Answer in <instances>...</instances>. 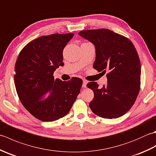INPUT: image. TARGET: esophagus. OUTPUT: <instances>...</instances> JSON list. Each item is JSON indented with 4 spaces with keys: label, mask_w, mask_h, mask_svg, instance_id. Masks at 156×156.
<instances>
[{
    "label": "esophagus",
    "mask_w": 156,
    "mask_h": 156,
    "mask_svg": "<svg viewBox=\"0 0 156 156\" xmlns=\"http://www.w3.org/2000/svg\"><path fill=\"white\" fill-rule=\"evenodd\" d=\"M88 83V81L86 80H83V84H82V87L83 88H86L87 87V84Z\"/></svg>",
    "instance_id": "34e87169"
}]
</instances>
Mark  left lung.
Returning a JSON list of instances; mask_svg holds the SVG:
<instances>
[{
	"mask_svg": "<svg viewBox=\"0 0 156 156\" xmlns=\"http://www.w3.org/2000/svg\"><path fill=\"white\" fill-rule=\"evenodd\" d=\"M78 34L95 46L93 68L108 72V82L102 88L96 82L87 85L94 94L89 104L91 111L105 119L121 117L130 110L140 90L141 63L136 49L128 38L107 29L81 31Z\"/></svg>",
	"mask_w": 156,
	"mask_h": 156,
	"instance_id": "obj_1",
	"label": "left lung"
}]
</instances>
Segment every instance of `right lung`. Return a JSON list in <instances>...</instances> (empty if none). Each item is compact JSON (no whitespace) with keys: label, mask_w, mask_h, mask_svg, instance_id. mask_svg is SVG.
I'll return each instance as SVG.
<instances>
[{"label":"right lung","mask_w":156,"mask_h":156,"mask_svg":"<svg viewBox=\"0 0 156 156\" xmlns=\"http://www.w3.org/2000/svg\"><path fill=\"white\" fill-rule=\"evenodd\" d=\"M74 34L41 36L22 49L16 59L14 76L20 101L30 113L44 122L67 115L80 93L82 79L64 82L54 72L63 66V50Z\"/></svg>","instance_id":"1"}]
</instances>
